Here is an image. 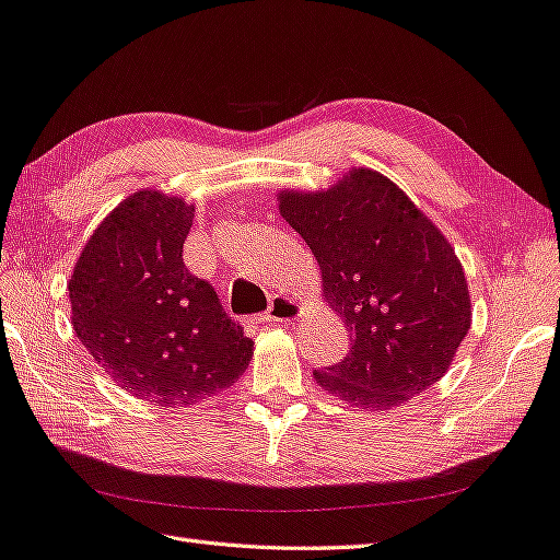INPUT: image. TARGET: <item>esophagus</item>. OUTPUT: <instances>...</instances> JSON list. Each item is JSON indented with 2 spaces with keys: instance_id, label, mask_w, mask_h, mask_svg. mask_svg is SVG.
<instances>
[{
  "instance_id": "34e87169",
  "label": "esophagus",
  "mask_w": 560,
  "mask_h": 560,
  "mask_svg": "<svg viewBox=\"0 0 560 560\" xmlns=\"http://www.w3.org/2000/svg\"><path fill=\"white\" fill-rule=\"evenodd\" d=\"M303 317V305L289 295H275L269 303L265 319L275 324H293Z\"/></svg>"
}]
</instances>
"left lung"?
<instances>
[{
    "label": "left lung",
    "instance_id": "obj_1",
    "mask_svg": "<svg viewBox=\"0 0 560 560\" xmlns=\"http://www.w3.org/2000/svg\"><path fill=\"white\" fill-rule=\"evenodd\" d=\"M279 212L322 271V295L353 336L315 372L348 406L394 410L451 368L472 324L465 269L444 233L392 178L353 166L324 190L283 188Z\"/></svg>",
    "mask_w": 560,
    "mask_h": 560
}]
</instances>
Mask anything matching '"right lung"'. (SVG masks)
<instances>
[{
	"label": "right lung",
	"instance_id": "right-lung-1",
	"mask_svg": "<svg viewBox=\"0 0 560 560\" xmlns=\"http://www.w3.org/2000/svg\"><path fill=\"white\" fill-rule=\"evenodd\" d=\"M195 205L140 188L100 221L69 279L71 327L136 398L192 406L233 386L255 343L184 265Z\"/></svg>",
	"mask_w": 560,
	"mask_h": 560
}]
</instances>
